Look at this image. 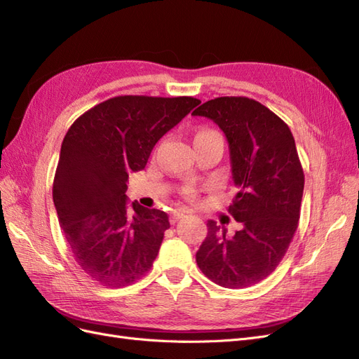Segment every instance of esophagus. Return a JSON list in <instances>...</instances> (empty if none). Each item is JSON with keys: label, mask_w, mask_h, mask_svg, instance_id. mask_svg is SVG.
<instances>
[{"label": "esophagus", "mask_w": 359, "mask_h": 359, "mask_svg": "<svg viewBox=\"0 0 359 359\" xmlns=\"http://www.w3.org/2000/svg\"><path fill=\"white\" fill-rule=\"evenodd\" d=\"M189 214V211H186V210H178V211H173L172 214H170V219H169V222H170V224H175L180 219H182V217H186Z\"/></svg>", "instance_id": "esophagus-1"}]
</instances>
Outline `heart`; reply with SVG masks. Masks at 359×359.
I'll list each match as a JSON object with an SVG mask.
<instances>
[{"label": "heart", "instance_id": "heart-1", "mask_svg": "<svg viewBox=\"0 0 359 359\" xmlns=\"http://www.w3.org/2000/svg\"><path fill=\"white\" fill-rule=\"evenodd\" d=\"M214 133H217V132H214V130H211V128H201V130H198L196 135H194V137H202V136H208V135H214ZM184 194H186V198L193 199L194 194H196V190H194L193 187H189V189H186V191H184Z\"/></svg>", "mask_w": 359, "mask_h": 359}]
</instances>
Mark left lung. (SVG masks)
<instances>
[{
    "mask_svg": "<svg viewBox=\"0 0 359 359\" xmlns=\"http://www.w3.org/2000/svg\"><path fill=\"white\" fill-rule=\"evenodd\" d=\"M191 115L212 119L226 135L238 187L229 214L243 224L227 236L224 227L206 223L198 266L219 286H253L277 268L297 232L304 170L295 139L283 119L248 97H217Z\"/></svg>",
    "mask_w": 359,
    "mask_h": 359,
    "instance_id": "left-lung-1",
    "label": "left lung"
}]
</instances>
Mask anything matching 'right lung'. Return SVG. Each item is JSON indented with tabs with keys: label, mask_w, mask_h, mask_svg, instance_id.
Returning <instances> with one entry per match:
<instances>
[{
	"label": "right lung",
	"mask_w": 359,
	"mask_h": 359,
	"mask_svg": "<svg viewBox=\"0 0 359 359\" xmlns=\"http://www.w3.org/2000/svg\"><path fill=\"white\" fill-rule=\"evenodd\" d=\"M201 100L118 95L82 114L64 136L52 196L78 265L107 287L135 283L153 266L168 214L127 205L130 172Z\"/></svg>",
	"instance_id": "1"
}]
</instances>
